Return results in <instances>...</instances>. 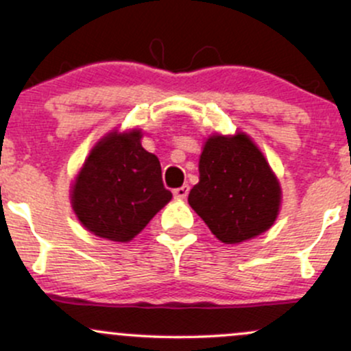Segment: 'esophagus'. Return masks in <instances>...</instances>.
Wrapping results in <instances>:
<instances>
[{
    "label": "esophagus",
    "instance_id": "34e87169",
    "mask_svg": "<svg viewBox=\"0 0 351 351\" xmlns=\"http://www.w3.org/2000/svg\"><path fill=\"white\" fill-rule=\"evenodd\" d=\"M188 193H189V186L188 184H183V186L176 188L175 191H173V196H175L176 199H184L188 196Z\"/></svg>",
    "mask_w": 351,
    "mask_h": 351
}]
</instances>
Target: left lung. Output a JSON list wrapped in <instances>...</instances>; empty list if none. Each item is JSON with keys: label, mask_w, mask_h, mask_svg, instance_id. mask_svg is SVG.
<instances>
[{"label": "left lung", "mask_w": 351, "mask_h": 351, "mask_svg": "<svg viewBox=\"0 0 351 351\" xmlns=\"http://www.w3.org/2000/svg\"><path fill=\"white\" fill-rule=\"evenodd\" d=\"M188 203L221 243L237 244L272 226L280 186L247 135H213L203 147L199 183L189 191Z\"/></svg>", "instance_id": "1"}]
</instances>
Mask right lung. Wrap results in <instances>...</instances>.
I'll list each match as a JSON object with an SVG mask.
<instances>
[{
	"mask_svg": "<svg viewBox=\"0 0 351 351\" xmlns=\"http://www.w3.org/2000/svg\"><path fill=\"white\" fill-rule=\"evenodd\" d=\"M140 138V130L104 136L72 186L79 221L104 239L128 243L171 199L158 158L145 150Z\"/></svg>",
	"mask_w": 351,
	"mask_h": 351,
	"instance_id": "add662e5",
	"label": "right lung"
}]
</instances>
